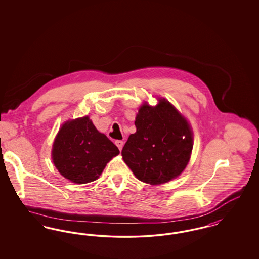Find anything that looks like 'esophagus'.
Here are the masks:
<instances>
[{
	"label": "esophagus",
	"mask_w": 259,
	"mask_h": 259,
	"mask_svg": "<svg viewBox=\"0 0 259 259\" xmlns=\"http://www.w3.org/2000/svg\"><path fill=\"white\" fill-rule=\"evenodd\" d=\"M114 144L116 145L117 148H119V150H121L123 148V141H121V140H116Z\"/></svg>",
	"instance_id": "obj_1"
}]
</instances>
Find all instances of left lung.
<instances>
[{
  "mask_svg": "<svg viewBox=\"0 0 259 259\" xmlns=\"http://www.w3.org/2000/svg\"><path fill=\"white\" fill-rule=\"evenodd\" d=\"M137 131L129 136L121 154L137 179L165 184L185 170L193 148L190 126L172 105L159 99L156 107L144 104L137 114Z\"/></svg>",
  "mask_w": 259,
  "mask_h": 259,
  "instance_id": "obj_1",
  "label": "left lung"
}]
</instances>
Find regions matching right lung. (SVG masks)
Returning <instances> with one entry per match:
<instances>
[{"instance_id":"obj_1","label":"right lung","mask_w":259,"mask_h":259,"mask_svg":"<svg viewBox=\"0 0 259 259\" xmlns=\"http://www.w3.org/2000/svg\"><path fill=\"white\" fill-rule=\"evenodd\" d=\"M118 153L117 147L84 116L63 124L53 144L52 159L63 177L82 185L97 180Z\"/></svg>"}]
</instances>
